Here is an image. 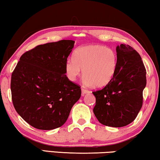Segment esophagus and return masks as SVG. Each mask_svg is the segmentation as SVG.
<instances>
[{
  "instance_id": "esophagus-1",
  "label": "esophagus",
  "mask_w": 160,
  "mask_h": 160,
  "mask_svg": "<svg viewBox=\"0 0 160 160\" xmlns=\"http://www.w3.org/2000/svg\"><path fill=\"white\" fill-rule=\"evenodd\" d=\"M82 94L83 95H84L85 94H88V93L91 92L89 90H88V89H87V88H83V87L82 88Z\"/></svg>"
}]
</instances>
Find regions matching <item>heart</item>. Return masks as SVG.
<instances>
[{
	"label": "heart",
	"mask_w": 160,
	"mask_h": 160,
	"mask_svg": "<svg viewBox=\"0 0 160 160\" xmlns=\"http://www.w3.org/2000/svg\"><path fill=\"white\" fill-rule=\"evenodd\" d=\"M118 56L115 50L102 45H91L77 48L73 58L66 63V73L75 81L83 69V82L87 86L102 88L107 86L117 73Z\"/></svg>",
	"instance_id": "heart-1"
}]
</instances>
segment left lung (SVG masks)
<instances>
[{"label":"left lung","mask_w":160,"mask_h":160,"mask_svg":"<svg viewBox=\"0 0 160 160\" xmlns=\"http://www.w3.org/2000/svg\"><path fill=\"white\" fill-rule=\"evenodd\" d=\"M117 53L114 77L102 89L92 92L96 97L93 111L101 124L122 127L133 122L141 109L147 72L141 56L132 46L121 44Z\"/></svg>","instance_id":"left-lung-1"}]
</instances>
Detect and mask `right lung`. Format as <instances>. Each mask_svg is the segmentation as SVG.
<instances>
[{"mask_svg":"<svg viewBox=\"0 0 160 160\" xmlns=\"http://www.w3.org/2000/svg\"><path fill=\"white\" fill-rule=\"evenodd\" d=\"M74 45L72 40L38 45L21 56L11 75L15 109L36 129L60 127L80 99L79 85L68 79L66 63Z\"/></svg>","mask_w":160,"mask_h":160,"instance_id":"1","label":"right lung"}]
</instances>
